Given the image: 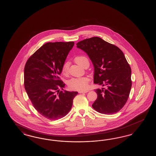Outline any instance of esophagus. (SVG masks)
<instances>
[{"label": "esophagus", "mask_w": 156, "mask_h": 156, "mask_svg": "<svg viewBox=\"0 0 156 156\" xmlns=\"http://www.w3.org/2000/svg\"><path fill=\"white\" fill-rule=\"evenodd\" d=\"M88 92V90H81V91H79V93L80 94H83V93H87V92Z\"/></svg>", "instance_id": "obj_1"}]
</instances>
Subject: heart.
I'll list each match as a JSON object with an SVG mask.
<instances>
[{"label":"heart","instance_id":"heart-1","mask_svg":"<svg viewBox=\"0 0 156 156\" xmlns=\"http://www.w3.org/2000/svg\"><path fill=\"white\" fill-rule=\"evenodd\" d=\"M75 62L79 66L83 67V64L88 59L84 56H77L75 58ZM69 64L68 62H65L62 67V73L64 74L67 75L68 73ZM89 79L87 77H80L72 78L68 82V86L71 89L77 90H85L88 87Z\"/></svg>","mask_w":156,"mask_h":156}]
</instances>
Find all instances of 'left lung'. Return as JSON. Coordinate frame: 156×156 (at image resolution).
<instances>
[{"instance_id":"left-lung-1","label":"left lung","mask_w":156,"mask_h":156,"mask_svg":"<svg viewBox=\"0 0 156 156\" xmlns=\"http://www.w3.org/2000/svg\"><path fill=\"white\" fill-rule=\"evenodd\" d=\"M76 47L87 54L93 64L94 83L106 87L95 89L98 97L92 108L106 115L119 112L126 104L132 87L131 68L123 52L98 37L81 41Z\"/></svg>"}]
</instances>
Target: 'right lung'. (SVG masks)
<instances>
[{
	"instance_id": "right-lung-1",
	"label": "right lung",
	"mask_w": 156,
	"mask_h": 156,
	"mask_svg": "<svg viewBox=\"0 0 156 156\" xmlns=\"http://www.w3.org/2000/svg\"><path fill=\"white\" fill-rule=\"evenodd\" d=\"M74 42L47 43L26 62L24 71V88L33 106L50 120L64 117L71 110L78 92L61 90L65 84L58 75Z\"/></svg>"
}]
</instances>
